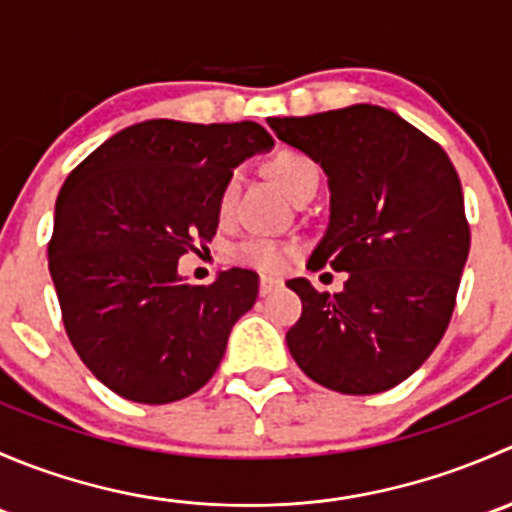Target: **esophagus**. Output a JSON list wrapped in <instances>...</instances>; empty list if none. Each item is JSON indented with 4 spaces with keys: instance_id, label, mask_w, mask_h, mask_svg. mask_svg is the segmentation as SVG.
Masks as SVG:
<instances>
[{
    "instance_id": "1",
    "label": "esophagus",
    "mask_w": 512,
    "mask_h": 512,
    "mask_svg": "<svg viewBox=\"0 0 512 512\" xmlns=\"http://www.w3.org/2000/svg\"><path fill=\"white\" fill-rule=\"evenodd\" d=\"M277 287H282L280 280H275V277H262V280H260V297H267V294L275 292Z\"/></svg>"
}]
</instances>
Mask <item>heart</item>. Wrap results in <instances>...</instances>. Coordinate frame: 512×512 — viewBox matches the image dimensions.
I'll return each instance as SVG.
<instances>
[{
    "label": "heart",
    "mask_w": 512,
    "mask_h": 512,
    "mask_svg": "<svg viewBox=\"0 0 512 512\" xmlns=\"http://www.w3.org/2000/svg\"><path fill=\"white\" fill-rule=\"evenodd\" d=\"M270 175L277 180L282 190L292 200H299L309 190H319V165L314 163L307 153L302 151H280L270 160ZM237 193V175H232L225 183L223 193H220V213H230L232 203H235ZM294 255V247L287 242L270 240V237H247V240L237 242L232 247V260L240 265L252 267V270L270 272H285L289 267V260Z\"/></svg>",
    "instance_id": "b5f03b06"
}]
</instances>
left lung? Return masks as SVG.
Returning a JSON list of instances; mask_svg holds the SVG:
<instances>
[{
    "label": "left lung",
    "mask_w": 512,
    "mask_h": 512,
    "mask_svg": "<svg viewBox=\"0 0 512 512\" xmlns=\"http://www.w3.org/2000/svg\"><path fill=\"white\" fill-rule=\"evenodd\" d=\"M267 123L329 178L332 215L309 270L349 272L337 294L287 282L302 299L289 354L339 394L394 389L438 347L456 307L471 250L456 168L426 133L369 103Z\"/></svg>",
    "instance_id": "left-lung-1"
}]
</instances>
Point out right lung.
<instances>
[{
    "label": "right lung",
    "mask_w": 512,
    "mask_h": 512,
    "mask_svg": "<svg viewBox=\"0 0 512 512\" xmlns=\"http://www.w3.org/2000/svg\"><path fill=\"white\" fill-rule=\"evenodd\" d=\"M275 146L252 121L136 123L98 146L56 200L49 272L66 334L91 374L138 404H170L213 379L260 277L188 285L178 260L208 245L232 168Z\"/></svg>",
    "instance_id": "1"
}]
</instances>
